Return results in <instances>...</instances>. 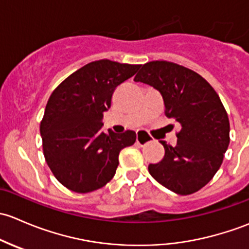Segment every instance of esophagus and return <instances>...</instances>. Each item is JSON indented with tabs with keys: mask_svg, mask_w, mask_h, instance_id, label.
<instances>
[{
	"mask_svg": "<svg viewBox=\"0 0 249 249\" xmlns=\"http://www.w3.org/2000/svg\"><path fill=\"white\" fill-rule=\"evenodd\" d=\"M151 138L148 137V134L146 132H143V130H139V132L137 133V143H139V145H145L146 142H150Z\"/></svg>",
	"mask_w": 249,
	"mask_h": 249,
	"instance_id": "obj_1",
	"label": "esophagus"
}]
</instances>
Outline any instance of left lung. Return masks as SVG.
Listing matches in <instances>:
<instances>
[{
  "instance_id": "left-lung-1",
  "label": "left lung",
  "mask_w": 249,
  "mask_h": 249,
  "mask_svg": "<svg viewBox=\"0 0 249 249\" xmlns=\"http://www.w3.org/2000/svg\"><path fill=\"white\" fill-rule=\"evenodd\" d=\"M134 81L158 89L166 117L180 125L176 145L160 142L165 155L148 165V173L174 193H196L218 171L230 142L229 119L219 96L198 73L168 61L145 63Z\"/></svg>"
}]
</instances>
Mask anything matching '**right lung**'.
I'll list each match as a JSON object with an SVG mask.
<instances>
[{
	"instance_id": "add662e5",
	"label": "right lung",
	"mask_w": 249,
	"mask_h": 249,
	"mask_svg": "<svg viewBox=\"0 0 249 249\" xmlns=\"http://www.w3.org/2000/svg\"><path fill=\"white\" fill-rule=\"evenodd\" d=\"M140 65L110 60L87 63L51 93L40 122L45 160L66 188L89 193L114 178L122 148L133 145L134 130H102L104 111L115 89L132 78Z\"/></svg>"
}]
</instances>
